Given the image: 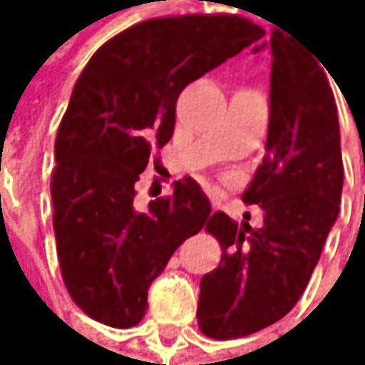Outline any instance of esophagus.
<instances>
[{
    "mask_svg": "<svg viewBox=\"0 0 365 365\" xmlns=\"http://www.w3.org/2000/svg\"><path fill=\"white\" fill-rule=\"evenodd\" d=\"M212 210H217V201H212Z\"/></svg>",
    "mask_w": 365,
    "mask_h": 365,
    "instance_id": "esophagus-1",
    "label": "esophagus"
}]
</instances>
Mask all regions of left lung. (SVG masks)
I'll list each match as a JSON object with an SVG mask.
<instances>
[{
	"label": "left lung",
	"instance_id": "obj_1",
	"mask_svg": "<svg viewBox=\"0 0 365 365\" xmlns=\"http://www.w3.org/2000/svg\"><path fill=\"white\" fill-rule=\"evenodd\" d=\"M269 50L267 153L243 192L262 223L238 225L225 212L205 223L223 250L219 267L201 278L197 307L199 329L212 339L252 335L296 307L339 212V120L324 65L280 26Z\"/></svg>",
	"mask_w": 365,
	"mask_h": 365
}]
</instances>
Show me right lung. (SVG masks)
Here are the masks:
<instances>
[{
  "label": "right lung",
  "mask_w": 365,
  "mask_h": 365,
  "mask_svg": "<svg viewBox=\"0 0 365 365\" xmlns=\"http://www.w3.org/2000/svg\"><path fill=\"white\" fill-rule=\"evenodd\" d=\"M262 34L238 15L158 17L109 38L81 72L56 133L50 190L63 282L96 322L135 327L150 282L203 227L210 201L192 177L144 212L135 181L173 138L184 87Z\"/></svg>",
  "instance_id": "add662e5"
}]
</instances>
